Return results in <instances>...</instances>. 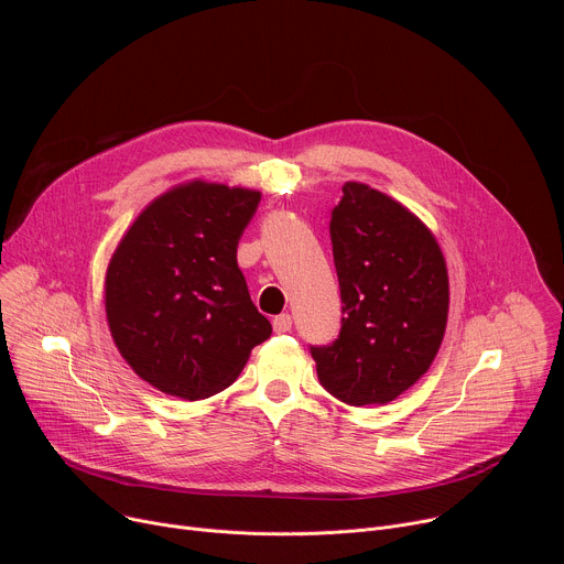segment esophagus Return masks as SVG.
I'll use <instances>...</instances> for the list:
<instances>
[{
    "label": "esophagus",
    "instance_id": "obj_1",
    "mask_svg": "<svg viewBox=\"0 0 564 564\" xmlns=\"http://www.w3.org/2000/svg\"><path fill=\"white\" fill-rule=\"evenodd\" d=\"M272 326H274V333H279V335L290 333L292 330V316L288 312H283V314L272 318Z\"/></svg>",
    "mask_w": 564,
    "mask_h": 564
}]
</instances>
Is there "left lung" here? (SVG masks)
<instances>
[{
	"instance_id": "8db88e82",
	"label": "left lung",
	"mask_w": 564,
	"mask_h": 564,
	"mask_svg": "<svg viewBox=\"0 0 564 564\" xmlns=\"http://www.w3.org/2000/svg\"><path fill=\"white\" fill-rule=\"evenodd\" d=\"M330 238L341 333L310 352L316 377L350 406L388 404L433 364L448 318V272L433 231L394 198L346 183Z\"/></svg>"
}]
</instances>
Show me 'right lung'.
<instances>
[{"instance_id": "obj_1", "label": "right lung", "mask_w": 564, "mask_h": 564, "mask_svg": "<svg viewBox=\"0 0 564 564\" xmlns=\"http://www.w3.org/2000/svg\"><path fill=\"white\" fill-rule=\"evenodd\" d=\"M261 192L189 181L153 198L109 261L105 310L116 348L160 392L225 390L272 335L236 263Z\"/></svg>"}]
</instances>
